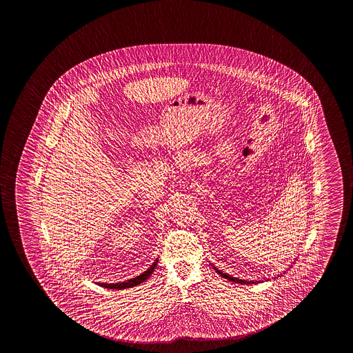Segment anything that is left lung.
<instances>
[{"label":"left lung","mask_w":353,"mask_h":353,"mask_svg":"<svg viewBox=\"0 0 353 353\" xmlns=\"http://www.w3.org/2000/svg\"><path fill=\"white\" fill-rule=\"evenodd\" d=\"M215 271L218 272L219 273L220 276L223 278H225V279H228V281H232V282H235V283H240V284H250V283H254V282H248V281H245V279H239V278L236 277H232V276H229V274H225V273H223V272L219 271L218 268H215Z\"/></svg>","instance_id":"1"}]
</instances>
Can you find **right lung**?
I'll return each mask as SVG.
<instances>
[{
  "label": "right lung",
  "instance_id": "1",
  "mask_svg": "<svg viewBox=\"0 0 353 353\" xmlns=\"http://www.w3.org/2000/svg\"><path fill=\"white\" fill-rule=\"evenodd\" d=\"M157 260L151 265L144 273H141L140 276L138 277L132 278V279H129L127 282H121V283H99V285L101 287H103V288H110V289H125L130 288V287H135V285H138V284L143 283L144 281H146L148 278L150 277L151 273L154 272V268L157 267Z\"/></svg>",
  "mask_w": 353,
  "mask_h": 353
}]
</instances>
